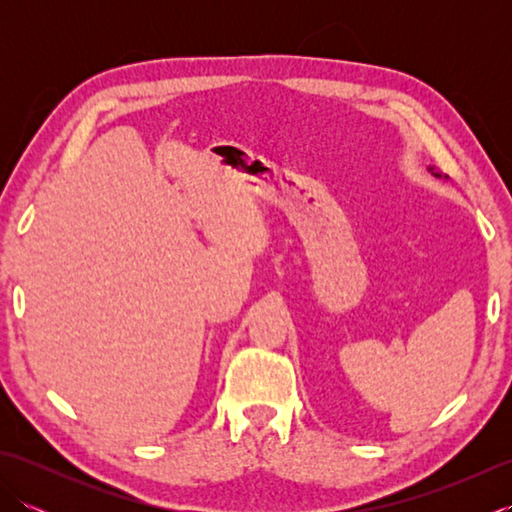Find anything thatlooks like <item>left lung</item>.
<instances>
[{
    "label": "left lung",
    "mask_w": 512,
    "mask_h": 512,
    "mask_svg": "<svg viewBox=\"0 0 512 512\" xmlns=\"http://www.w3.org/2000/svg\"><path fill=\"white\" fill-rule=\"evenodd\" d=\"M429 171H431L433 176H436V178H442V173H440V171H436V167H429ZM444 178H447V176H444Z\"/></svg>",
    "instance_id": "left-lung-1"
}]
</instances>
